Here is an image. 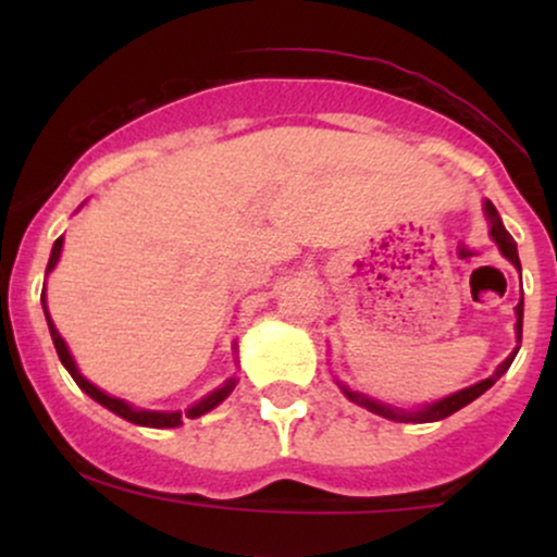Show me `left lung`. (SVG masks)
<instances>
[{
	"label": "left lung",
	"instance_id": "obj_1",
	"mask_svg": "<svg viewBox=\"0 0 557 557\" xmlns=\"http://www.w3.org/2000/svg\"><path fill=\"white\" fill-rule=\"evenodd\" d=\"M482 209H484V216H487L490 238L497 243V248H500L503 257L508 259L510 264H513L516 270L521 272L519 248H516V240L510 238V233H508V230H505L500 214H497V209H495V203L484 198ZM521 330H523V293H521L519 304H516V348L510 350L508 359H505V361L500 363V367H497L495 372H492V374L487 376V380H482V382H476V385H469V387L458 389V393H453V395H445V398H440V400H434V403H424V406H417V408L389 406V403H382V400L369 398L367 393H359V389H350L348 385H343L341 380H335V382H337V387H341V393H343L345 398H348L350 403H356V406L367 408V411H372V413H376V417H382V419L400 421V424H426V421H440V419L450 417V413L461 411L463 406H469V403L476 400L482 393H487V389H490L492 385H495V382L500 380V376H503L505 372H508L510 363H513L516 354H519V348H521V345H519V343H521Z\"/></svg>",
	"mask_w": 557,
	"mask_h": 557
}]
</instances>
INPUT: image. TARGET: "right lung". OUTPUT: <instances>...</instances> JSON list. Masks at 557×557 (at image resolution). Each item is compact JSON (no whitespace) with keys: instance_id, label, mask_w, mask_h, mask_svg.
<instances>
[{"instance_id":"right-lung-1","label":"right lung","mask_w":557,"mask_h":557,"mask_svg":"<svg viewBox=\"0 0 557 557\" xmlns=\"http://www.w3.org/2000/svg\"><path fill=\"white\" fill-rule=\"evenodd\" d=\"M83 203H86V201H83ZM83 203H81L78 209H75V212H81ZM62 243H65V238H62V235H60V238H57L54 246H52V257H49L47 274H52V270L57 267V261H60ZM41 306H44V317H47L49 332H52V341H54L57 356H60L62 367H65L67 372H70V376H73V380H75V385H78V387L83 389V393L88 395V398H94L96 403H101V406L110 408L112 413H117L120 419L131 421V424L151 426V430H172V426H181L185 419H198V417H203V413L212 411V408L220 406V403L225 400L230 393H233L235 385H238V376H230V380L222 382V385L216 387V389H212V393H209V395H203L201 400H196L194 406L185 408V411H149V408H136V406H133V403H127V400H123V398H114V395L104 393V389H99V387L94 385V382H88L86 376L81 374L78 363H75L73 354H70L67 343L62 341V335H60V332H57V327H54L52 317H49V309H47V287H44V290H41ZM233 354H238V345H235V343H233Z\"/></svg>"}]
</instances>
